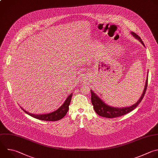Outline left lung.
<instances>
[{
	"label": "left lung",
	"instance_id": "obj_1",
	"mask_svg": "<svg viewBox=\"0 0 158 158\" xmlns=\"http://www.w3.org/2000/svg\"><path fill=\"white\" fill-rule=\"evenodd\" d=\"M130 33L133 36V37H135L138 40H139L141 43V44L145 47L143 41H142L141 38L138 35H136L135 33H134L133 31H131ZM148 75H147L146 80V82H145L144 88V90H143L141 96L140 97L139 100L135 104L132 105L131 106H130V107L117 108V107H114L109 106V105L105 103L92 90H90L91 101H92V103L93 105L94 109L95 112L98 115H100L101 117L111 118H115V117H118L122 116V115H125V114L130 112L131 111L133 110L138 106L139 103L141 102V101L142 100V99L144 95V94L146 92V88H147V85H148Z\"/></svg>",
	"mask_w": 158,
	"mask_h": 158
}]
</instances>
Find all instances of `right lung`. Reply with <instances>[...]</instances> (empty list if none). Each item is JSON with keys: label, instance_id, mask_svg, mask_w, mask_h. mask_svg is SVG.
Returning <instances> with one entry per match:
<instances>
[{"label": "right lung", "instance_id": "right-lung-1", "mask_svg": "<svg viewBox=\"0 0 158 158\" xmlns=\"http://www.w3.org/2000/svg\"><path fill=\"white\" fill-rule=\"evenodd\" d=\"M73 96V93H71L69 95H68V97H67V98L66 99V100L64 102V103H63L62 106L58 108L57 110H56L55 111H53L52 112L48 113V114H31L29 113L28 112L26 111L25 110H24L22 107H21V109L28 115H30L31 117L37 118L38 120H44V121H57V120H60V119L63 118L67 114L68 109H69V106L71 102V100Z\"/></svg>", "mask_w": 158, "mask_h": 158}]
</instances>
